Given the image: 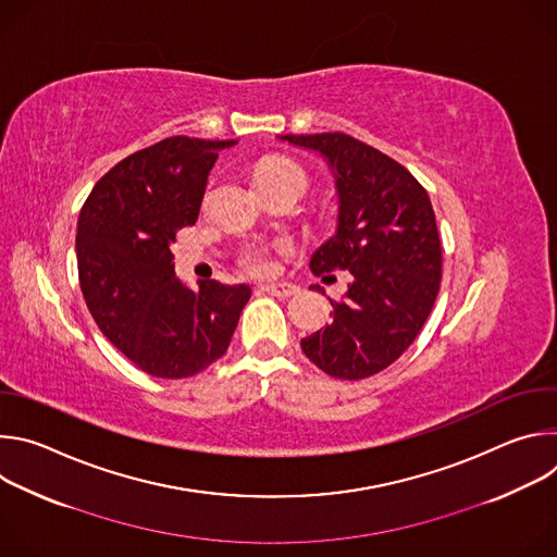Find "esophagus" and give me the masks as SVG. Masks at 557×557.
<instances>
[{
  "label": "esophagus",
  "mask_w": 557,
  "mask_h": 557,
  "mask_svg": "<svg viewBox=\"0 0 557 557\" xmlns=\"http://www.w3.org/2000/svg\"><path fill=\"white\" fill-rule=\"evenodd\" d=\"M260 290H264L269 295H275V297H282V299L293 297V295L299 293V288L293 286V284H264V286H260Z\"/></svg>",
  "instance_id": "obj_1"
}]
</instances>
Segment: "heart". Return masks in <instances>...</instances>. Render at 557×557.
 <instances>
[{
	"instance_id": "heart-1",
	"label": "heart",
	"mask_w": 557,
	"mask_h": 557,
	"mask_svg": "<svg viewBox=\"0 0 557 557\" xmlns=\"http://www.w3.org/2000/svg\"><path fill=\"white\" fill-rule=\"evenodd\" d=\"M253 181L258 185V189H269V187H295L304 194L306 189V172L290 161V158H282V156H273V158H264L253 170ZM273 249L264 243H251L247 245L237 260H240L243 269L253 273V275H269L275 271V258H273ZM277 249H288L286 243H280Z\"/></svg>"
}]
</instances>
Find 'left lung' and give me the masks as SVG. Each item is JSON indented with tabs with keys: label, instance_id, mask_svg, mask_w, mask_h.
<instances>
[{
	"label": "left lung",
	"instance_id": "left-lung-1",
	"mask_svg": "<svg viewBox=\"0 0 557 557\" xmlns=\"http://www.w3.org/2000/svg\"><path fill=\"white\" fill-rule=\"evenodd\" d=\"M322 153L339 196L337 231L310 258V271H350L333 322L301 339L304 355L335 379H366L417 339L441 286V240L421 183L389 156L342 132L286 134Z\"/></svg>",
	"mask_w": 557,
	"mask_h": 557
}]
</instances>
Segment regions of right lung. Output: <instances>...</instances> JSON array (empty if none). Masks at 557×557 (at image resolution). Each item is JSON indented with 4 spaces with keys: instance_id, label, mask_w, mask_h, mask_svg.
<instances>
[{
    "instance_id": "add662e5",
    "label": "right lung",
    "mask_w": 557,
    "mask_h": 557,
    "mask_svg": "<svg viewBox=\"0 0 557 557\" xmlns=\"http://www.w3.org/2000/svg\"><path fill=\"white\" fill-rule=\"evenodd\" d=\"M235 140L172 136L114 165L76 224V264L101 333L143 372L194 376L220 359L251 297L215 280L191 290L176 277L172 245L198 220L218 151Z\"/></svg>"
}]
</instances>
